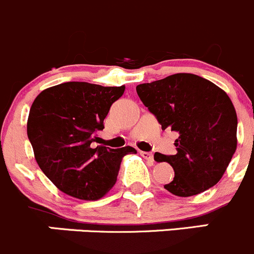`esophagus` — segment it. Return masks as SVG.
<instances>
[{"label": "esophagus", "mask_w": 254, "mask_h": 254, "mask_svg": "<svg viewBox=\"0 0 254 254\" xmlns=\"http://www.w3.org/2000/svg\"><path fill=\"white\" fill-rule=\"evenodd\" d=\"M140 155H142L144 159H148L150 160V162H153V153L152 152H144V150H140Z\"/></svg>", "instance_id": "esophagus-1"}]
</instances>
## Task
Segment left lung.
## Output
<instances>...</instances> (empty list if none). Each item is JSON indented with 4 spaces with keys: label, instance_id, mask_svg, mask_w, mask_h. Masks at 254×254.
<instances>
[{
    "label": "left lung",
    "instance_id": "obj_1",
    "mask_svg": "<svg viewBox=\"0 0 254 254\" xmlns=\"http://www.w3.org/2000/svg\"><path fill=\"white\" fill-rule=\"evenodd\" d=\"M162 129L179 134L177 154L155 153L174 179L164 185L177 196H192L217 184L237 148V115L223 90L201 76L180 72L135 87Z\"/></svg>",
    "mask_w": 254,
    "mask_h": 254
}]
</instances>
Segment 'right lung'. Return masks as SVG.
I'll return each instance as SVG.
<instances>
[{
	"label": "right lung",
	"mask_w": 254,
	"mask_h": 254,
	"mask_svg": "<svg viewBox=\"0 0 254 254\" xmlns=\"http://www.w3.org/2000/svg\"><path fill=\"white\" fill-rule=\"evenodd\" d=\"M125 86L84 81L55 85L36 97L27 134L42 172L59 190L80 200H97L116 184L122 158L134 148L97 145L110 107Z\"/></svg>",
	"instance_id": "right-lung-1"
}]
</instances>
